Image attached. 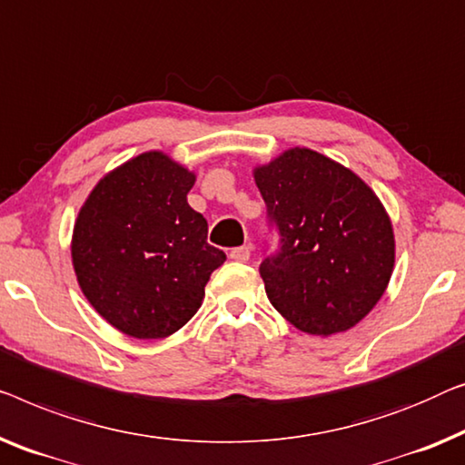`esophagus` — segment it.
<instances>
[{
  "instance_id": "esophagus-1",
  "label": "esophagus",
  "mask_w": 465,
  "mask_h": 465,
  "mask_svg": "<svg viewBox=\"0 0 465 465\" xmlns=\"http://www.w3.org/2000/svg\"><path fill=\"white\" fill-rule=\"evenodd\" d=\"M249 255H252V249L249 247H234L231 252V260L234 262H247Z\"/></svg>"
}]
</instances>
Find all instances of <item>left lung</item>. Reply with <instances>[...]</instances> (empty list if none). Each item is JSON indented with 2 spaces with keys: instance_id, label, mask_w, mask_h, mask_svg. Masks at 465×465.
<instances>
[{
  "instance_id": "obj_1",
  "label": "left lung",
  "mask_w": 465,
  "mask_h": 465,
  "mask_svg": "<svg viewBox=\"0 0 465 465\" xmlns=\"http://www.w3.org/2000/svg\"><path fill=\"white\" fill-rule=\"evenodd\" d=\"M253 180L281 234L279 252L260 264L271 304L304 333L348 331L392 277L386 207L352 170L304 146L258 165Z\"/></svg>"
}]
</instances>
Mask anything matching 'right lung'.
<instances>
[{
    "mask_svg": "<svg viewBox=\"0 0 465 465\" xmlns=\"http://www.w3.org/2000/svg\"><path fill=\"white\" fill-rule=\"evenodd\" d=\"M194 173L149 151L106 173L73 226L71 258L87 302L136 340L176 333L199 311L226 253L188 205Z\"/></svg>",
    "mask_w": 465,
    "mask_h": 465,
    "instance_id": "obj_1",
    "label": "right lung"
}]
</instances>
